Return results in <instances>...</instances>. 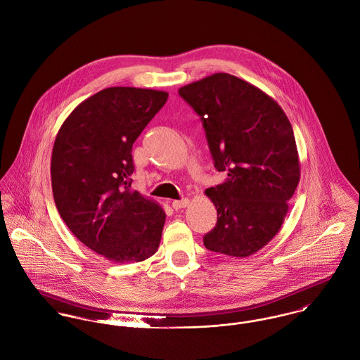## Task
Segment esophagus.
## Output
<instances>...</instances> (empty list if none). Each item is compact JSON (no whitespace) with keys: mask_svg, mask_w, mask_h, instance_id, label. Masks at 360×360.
I'll return each instance as SVG.
<instances>
[{"mask_svg":"<svg viewBox=\"0 0 360 360\" xmlns=\"http://www.w3.org/2000/svg\"><path fill=\"white\" fill-rule=\"evenodd\" d=\"M189 205V199H181V200H174L172 202V207L175 209V210H179V209H184V207H186Z\"/></svg>","mask_w":360,"mask_h":360,"instance_id":"obj_1","label":"esophagus"}]
</instances>
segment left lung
<instances>
[{
    "instance_id": "1",
    "label": "left lung",
    "mask_w": 360,
    "mask_h": 360,
    "mask_svg": "<svg viewBox=\"0 0 360 360\" xmlns=\"http://www.w3.org/2000/svg\"><path fill=\"white\" fill-rule=\"evenodd\" d=\"M203 123L223 184L206 189L217 210L203 237L207 250L250 257L281 230L300 181L292 124L279 103L258 86L216 72L179 88Z\"/></svg>"
}]
</instances>
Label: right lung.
Masks as SVG:
<instances>
[{
	"label": "right lung",
	"instance_id": "1",
	"mask_svg": "<svg viewBox=\"0 0 360 360\" xmlns=\"http://www.w3.org/2000/svg\"><path fill=\"white\" fill-rule=\"evenodd\" d=\"M168 92L110 86L82 101L61 124L51 151V189L70 231L117 264L158 250L165 212L131 186V147Z\"/></svg>",
	"mask_w": 360,
	"mask_h": 360
}]
</instances>
